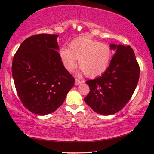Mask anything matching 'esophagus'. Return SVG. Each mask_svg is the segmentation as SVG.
<instances>
[{
  "label": "esophagus",
  "mask_w": 154,
  "mask_h": 154,
  "mask_svg": "<svg viewBox=\"0 0 154 154\" xmlns=\"http://www.w3.org/2000/svg\"><path fill=\"white\" fill-rule=\"evenodd\" d=\"M83 82H84V81H83V80H80V79H75V85H79V84H81V83H82Z\"/></svg>",
  "instance_id": "esophagus-1"
}]
</instances>
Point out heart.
<instances>
[{
    "instance_id": "heart-1",
    "label": "heart",
    "mask_w": 154,
    "mask_h": 154,
    "mask_svg": "<svg viewBox=\"0 0 154 154\" xmlns=\"http://www.w3.org/2000/svg\"><path fill=\"white\" fill-rule=\"evenodd\" d=\"M69 47L70 49L63 47L60 50L62 62L68 71L77 67V60L80 69L88 77L100 76L108 69L113 51L107 44L84 36L72 41Z\"/></svg>"
}]
</instances>
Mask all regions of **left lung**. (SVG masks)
I'll list each match as a JSON object with an SVG mask.
<instances>
[{
    "label": "left lung",
    "mask_w": 154,
    "mask_h": 154,
    "mask_svg": "<svg viewBox=\"0 0 154 154\" xmlns=\"http://www.w3.org/2000/svg\"><path fill=\"white\" fill-rule=\"evenodd\" d=\"M116 53L106 71L86 83L90 92L84 101L96 113L112 115L123 109L131 98L139 79L140 68L129 45L110 44Z\"/></svg>",
    "instance_id": "obj_1"
}]
</instances>
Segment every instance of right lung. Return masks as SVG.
<instances>
[{
  "mask_svg": "<svg viewBox=\"0 0 154 154\" xmlns=\"http://www.w3.org/2000/svg\"><path fill=\"white\" fill-rule=\"evenodd\" d=\"M58 36H31L23 41L13 58L12 75L18 96L28 110L41 116L60 106L75 84L58 52Z\"/></svg>",
  "mask_w": 154,
  "mask_h": 154,
  "instance_id": "right-lung-1",
  "label": "right lung"
}]
</instances>
